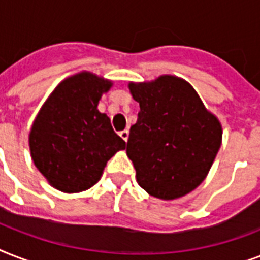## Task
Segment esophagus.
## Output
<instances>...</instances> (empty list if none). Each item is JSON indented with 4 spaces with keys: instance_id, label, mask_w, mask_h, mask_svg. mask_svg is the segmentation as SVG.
<instances>
[{
    "instance_id": "1",
    "label": "esophagus",
    "mask_w": 260,
    "mask_h": 260,
    "mask_svg": "<svg viewBox=\"0 0 260 260\" xmlns=\"http://www.w3.org/2000/svg\"><path fill=\"white\" fill-rule=\"evenodd\" d=\"M118 135H120V138H121L124 142H126V140H128V136H129V132H128L126 129H124V131H121V132H120Z\"/></svg>"
}]
</instances>
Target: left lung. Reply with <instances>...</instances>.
I'll use <instances>...</instances> for the list:
<instances>
[{
    "mask_svg": "<svg viewBox=\"0 0 260 260\" xmlns=\"http://www.w3.org/2000/svg\"><path fill=\"white\" fill-rule=\"evenodd\" d=\"M129 90L140 105L126 143L138 183L162 200L190 193L205 179L221 146L220 122L177 77L131 83Z\"/></svg>",
    "mask_w": 260,
    "mask_h": 260,
    "instance_id": "8db88e82",
    "label": "left lung"
}]
</instances>
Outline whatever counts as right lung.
Listing matches in <instances>:
<instances>
[{"instance_id": "add662e5", "label": "right lung", "mask_w": 260, "mask_h": 260, "mask_svg": "<svg viewBox=\"0 0 260 260\" xmlns=\"http://www.w3.org/2000/svg\"><path fill=\"white\" fill-rule=\"evenodd\" d=\"M112 83L90 73L64 79L35 118L29 134L32 159L56 189L79 193L97 183L106 163L125 142L100 113L98 101Z\"/></svg>"}]
</instances>
